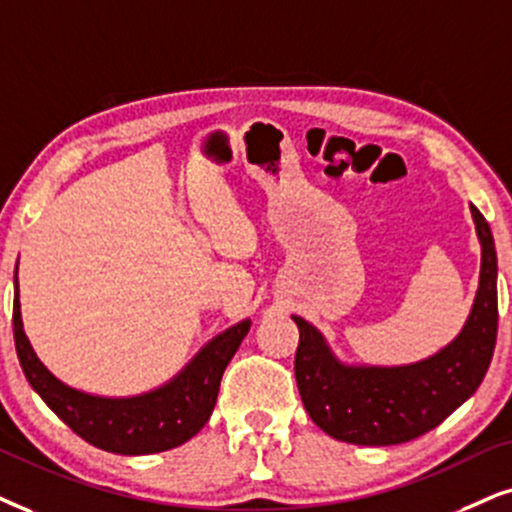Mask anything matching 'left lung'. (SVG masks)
<instances>
[{
    "instance_id": "8db88e82",
    "label": "left lung",
    "mask_w": 512,
    "mask_h": 512,
    "mask_svg": "<svg viewBox=\"0 0 512 512\" xmlns=\"http://www.w3.org/2000/svg\"><path fill=\"white\" fill-rule=\"evenodd\" d=\"M470 212L482 248L480 286L461 333L428 359L401 366L347 364L314 323L293 316L300 328L297 390L326 435L361 446L409 442L437 428L480 387L496 345L498 267L487 219L475 205Z\"/></svg>"
}]
</instances>
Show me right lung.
I'll list each match as a JSON object with an SVG mask.
<instances>
[{
	"label": "right lung",
	"mask_w": 512,
	"mask_h": 512,
	"mask_svg": "<svg viewBox=\"0 0 512 512\" xmlns=\"http://www.w3.org/2000/svg\"><path fill=\"white\" fill-rule=\"evenodd\" d=\"M250 323V319L238 321L205 342L196 357L160 387L132 397H103L63 383L37 357L23 331L16 264L14 340L25 378L70 430L111 454H160L198 435L212 416L224 368L248 335Z\"/></svg>",
	"instance_id": "obj_1"
}]
</instances>
